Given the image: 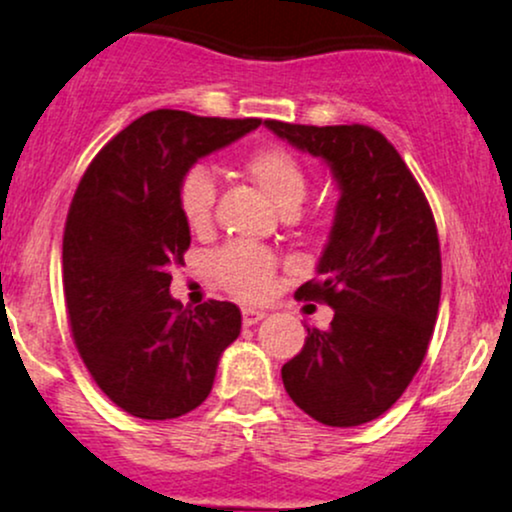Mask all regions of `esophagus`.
I'll list each match as a JSON object with an SVG mask.
<instances>
[{
	"mask_svg": "<svg viewBox=\"0 0 512 512\" xmlns=\"http://www.w3.org/2000/svg\"><path fill=\"white\" fill-rule=\"evenodd\" d=\"M264 315H267V313H264V310L245 308V310H243V325H245V327H252V325H257V322H260Z\"/></svg>",
	"mask_w": 512,
	"mask_h": 512,
	"instance_id": "obj_1",
	"label": "esophagus"
}]
</instances>
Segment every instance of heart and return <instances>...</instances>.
<instances>
[{"label": "heart", "mask_w": 512, "mask_h": 512, "mask_svg": "<svg viewBox=\"0 0 512 512\" xmlns=\"http://www.w3.org/2000/svg\"><path fill=\"white\" fill-rule=\"evenodd\" d=\"M248 175L255 180L269 202L284 216H293L301 209L308 195V175L296 156L284 149H262L250 156ZM180 211L192 231H207L214 216L216 182L204 166L187 170L180 182ZM216 276L233 296L243 301H262L274 289L276 267L267 252L248 243L226 248L214 262Z\"/></svg>", "instance_id": "1"}]
</instances>
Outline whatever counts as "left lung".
<instances>
[{
  "label": "left lung",
  "mask_w": 512,
  "mask_h": 512,
  "mask_svg": "<svg viewBox=\"0 0 512 512\" xmlns=\"http://www.w3.org/2000/svg\"><path fill=\"white\" fill-rule=\"evenodd\" d=\"M264 125L322 158L339 187L320 279L296 291L325 301L334 317L327 332L308 327L281 380L320 424H368L402 397L431 342L440 303L436 221L407 163L373 127Z\"/></svg>",
  "instance_id": "8db88e82"
}]
</instances>
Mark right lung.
<instances>
[{"label": "right lung", "instance_id": "obj_1", "mask_svg": "<svg viewBox=\"0 0 512 512\" xmlns=\"http://www.w3.org/2000/svg\"><path fill=\"white\" fill-rule=\"evenodd\" d=\"M260 122L154 110L110 139L76 187L64 301L88 373L127 414L166 421L197 409L238 339V305L182 308L170 296V267L192 240L178 197L185 173Z\"/></svg>", "mask_w": 512, "mask_h": 512}]
</instances>
